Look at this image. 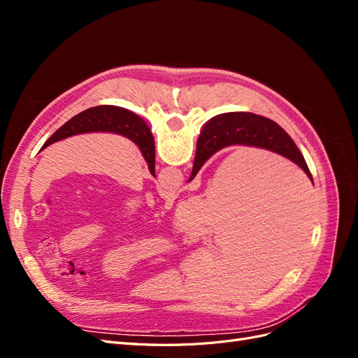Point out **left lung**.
I'll return each mask as SVG.
<instances>
[{
    "label": "left lung",
    "mask_w": 358,
    "mask_h": 358,
    "mask_svg": "<svg viewBox=\"0 0 358 358\" xmlns=\"http://www.w3.org/2000/svg\"><path fill=\"white\" fill-rule=\"evenodd\" d=\"M115 133L121 134L134 142L149 166V171L155 176V142L149 127L138 115L129 112L124 107L116 106H96L86 109L85 112L73 116L69 122L64 124L53 133L41 149L59 142L76 134L83 133Z\"/></svg>",
    "instance_id": "obj_1"
}]
</instances>
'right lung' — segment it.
I'll return each mask as SVG.
<instances>
[{"mask_svg": "<svg viewBox=\"0 0 358 358\" xmlns=\"http://www.w3.org/2000/svg\"><path fill=\"white\" fill-rule=\"evenodd\" d=\"M231 145H245L272 150V152L296 162L312 180L305 158L284 129L272 119L248 112L222 113L212 117L204 125L197 140L196 158H194L189 180L196 178L197 171L215 152Z\"/></svg>", "mask_w": 358, "mask_h": 358, "instance_id": "right-lung-1", "label": "right lung"}]
</instances>
